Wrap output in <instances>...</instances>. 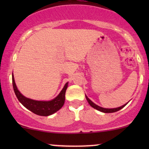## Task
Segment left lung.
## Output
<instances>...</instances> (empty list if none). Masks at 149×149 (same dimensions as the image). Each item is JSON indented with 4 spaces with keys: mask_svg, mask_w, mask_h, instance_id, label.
<instances>
[{
    "mask_svg": "<svg viewBox=\"0 0 149 149\" xmlns=\"http://www.w3.org/2000/svg\"><path fill=\"white\" fill-rule=\"evenodd\" d=\"M85 97H86V100H87V101H88V102L89 103V104H90V105L92 107H93L94 109H97V110L103 112V113H114V112L118 111L120 110L121 109H123V108L125 107V106L127 105V104L128 103V102H128L127 104H124V105L121 106V107H118V108H114V109H106V108L101 107H100V106L97 105V104H95V103H93V102H92V101L90 100V99H89L88 97L86 96V95H85Z\"/></svg>",
    "mask_w": 149,
    "mask_h": 149,
    "instance_id": "obj_1",
    "label": "left lung"
}]
</instances>
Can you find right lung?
<instances>
[{"label":"right lung","instance_id":"1","mask_svg":"<svg viewBox=\"0 0 149 149\" xmlns=\"http://www.w3.org/2000/svg\"><path fill=\"white\" fill-rule=\"evenodd\" d=\"M13 85L16 97L24 107L36 115L48 116L59 111L64 105L65 93L68 88V83L64 85L61 91L55 98L50 101H38L27 98L18 90L13 73Z\"/></svg>","mask_w":149,"mask_h":149}]
</instances>
